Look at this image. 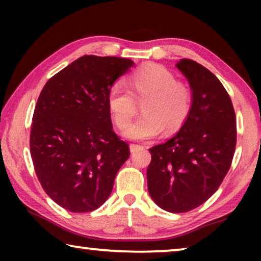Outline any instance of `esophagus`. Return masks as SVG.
I'll return each mask as SVG.
<instances>
[{
    "label": "esophagus",
    "mask_w": 261,
    "mask_h": 261,
    "mask_svg": "<svg viewBox=\"0 0 261 261\" xmlns=\"http://www.w3.org/2000/svg\"><path fill=\"white\" fill-rule=\"evenodd\" d=\"M142 146L140 145H137V144H130L129 145V148H130V152H137L138 149H140Z\"/></svg>",
    "instance_id": "1"
}]
</instances>
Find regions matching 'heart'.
I'll return each instance as SVG.
<instances>
[{
    "label": "heart",
    "instance_id": "obj_1",
    "mask_svg": "<svg viewBox=\"0 0 261 261\" xmlns=\"http://www.w3.org/2000/svg\"><path fill=\"white\" fill-rule=\"evenodd\" d=\"M127 90L114 85L107 95V108L119 129L128 126L142 102V115L124 132L132 140L154 138L165 129L167 134L179 130L190 116L194 91L178 81L172 71L159 64H146L126 80Z\"/></svg>",
    "mask_w": 261,
    "mask_h": 261
}]
</instances>
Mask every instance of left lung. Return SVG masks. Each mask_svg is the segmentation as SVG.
<instances>
[{"mask_svg":"<svg viewBox=\"0 0 261 261\" xmlns=\"http://www.w3.org/2000/svg\"><path fill=\"white\" fill-rule=\"evenodd\" d=\"M177 67L194 91L190 116L169 141L149 148V196L170 213H187L212 197L230 169L237 116L228 92L213 72L191 59Z\"/></svg>","mask_w":261,"mask_h":261,"instance_id":"obj_1","label":"left lung"}]
</instances>
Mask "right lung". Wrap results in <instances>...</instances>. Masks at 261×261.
<instances>
[{
	"mask_svg": "<svg viewBox=\"0 0 261 261\" xmlns=\"http://www.w3.org/2000/svg\"><path fill=\"white\" fill-rule=\"evenodd\" d=\"M133 64L83 56L49 78L39 95L31 156L44 191L69 212L99 208L129 158V146L113 130L107 95Z\"/></svg>",
	"mask_w": 261,
	"mask_h": 261,
	"instance_id": "obj_1",
	"label": "right lung"
}]
</instances>
